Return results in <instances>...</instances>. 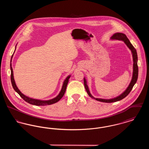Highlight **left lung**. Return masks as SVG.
Masks as SVG:
<instances>
[{
    "label": "left lung",
    "mask_w": 149,
    "mask_h": 149,
    "mask_svg": "<svg viewBox=\"0 0 149 149\" xmlns=\"http://www.w3.org/2000/svg\"><path fill=\"white\" fill-rule=\"evenodd\" d=\"M111 39L112 40H122L124 41V42L126 44L127 46L131 50L132 53V56H133V61H134V68H133V76H132V80L129 86H128L127 89L123 93L120 95L118 97L114 98L113 99H100V98H95L94 97H93L91 95V93L89 92L88 86L86 84V81L85 80V78H84V86H85V90L86 91L88 95L94 99H95L98 101L102 102H105V103H112V102H115L120 100L123 98H125L128 94L131 91V90L133 88V86H134L135 83L137 81V78H138V73H139V68H138V65H137V52L136 50L135 49V47L133 46V45L130 42L129 40L128 39L127 36L126 35L122 33H116L114 34L113 36L111 37Z\"/></svg>",
    "instance_id": "obj_1"
}]
</instances>
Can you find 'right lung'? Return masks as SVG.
Masks as SVG:
<instances>
[{"instance_id": "obj_1", "label": "right lung", "mask_w": 149, "mask_h": 149, "mask_svg": "<svg viewBox=\"0 0 149 149\" xmlns=\"http://www.w3.org/2000/svg\"><path fill=\"white\" fill-rule=\"evenodd\" d=\"M16 48V47H15ZM10 70H11V74H10V79H11V83L13 86V88L14 89V91L18 93L19 94V95L21 96L22 99L24 100L26 102L29 103L31 104L32 105H35V106H46V105H50L54 103H55L57 102L58 101H59L60 99L62 98V97L64 96L65 92L66 91V86L68 85V83L69 82V79L70 77V76L68 77L65 80L63 83V85L61 89V92L59 93V94L57 96L56 98H54V99L49 100H37V99H32L31 98H29L28 97L24 95L23 94H22L19 90L18 89V88L17 87L16 84L15 83L14 81V77H13V69L12 67V64H10Z\"/></svg>"}]
</instances>
